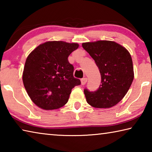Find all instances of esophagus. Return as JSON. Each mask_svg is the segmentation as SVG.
<instances>
[{
	"mask_svg": "<svg viewBox=\"0 0 152 152\" xmlns=\"http://www.w3.org/2000/svg\"><path fill=\"white\" fill-rule=\"evenodd\" d=\"M86 82H87V78H83L81 79L82 85H84V84L86 83Z\"/></svg>",
	"mask_w": 152,
	"mask_h": 152,
	"instance_id": "esophagus-1",
	"label": "esophagus"
}]
</instances>
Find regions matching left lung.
I'll return each mask as SVG.
<instances>
[{
  "label": "left lung",
  "mask_w": 152,
  "mask_h": 152,
  "mask_svg": "<svg viewBox=\"0 0 152 152\" xmlns=\"http://www.w3.org/2000/svg\"><path fill=\"white\" fill-rule=\"evenodd\" d=\"M82 45L94 60L101 75V84L96 91L84 90L87 102L100 109L115 106L127 94L134 78L129 52L111 41L83 43Z\"/></svg>",
  "instance_id": "1"
}]
</instances>
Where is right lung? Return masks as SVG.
Segmentation results:
<instances>
[{
	"mask_svg": "<svg viewBox=\"0 0 152 152\" xmlns=\"http://www.w3.org/2000/svg\"><path fill=\"white\" fill-rule=\"evenodd\" d=\"M76 43L47 42L31 52L23 73L24 86L31 101L44 110L65 105L74 86L81 84L74 77V66L68 61L70 53L78 49Z\"/></svg>",
	"mask_w": 152,
	"mask_h": 152,
	"instance_id": "obj_1",
	"label": "right lung"
}]
</instances>
